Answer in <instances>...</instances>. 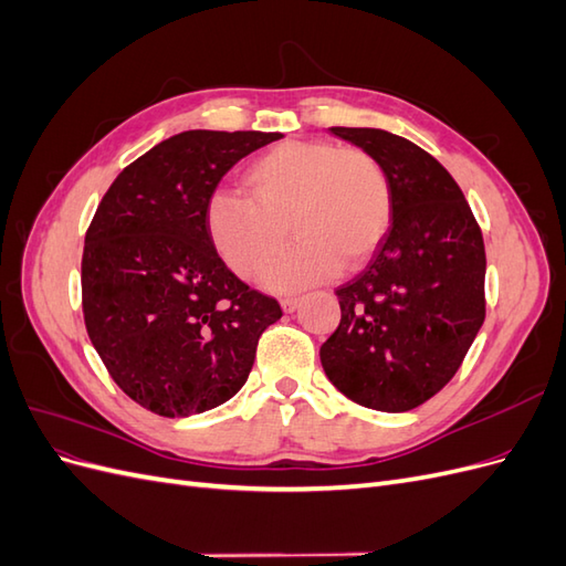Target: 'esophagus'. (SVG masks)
Here are the masks:
<instances>
[{"label": "esophagus", "mask_w": 566, "mask_h": 566, "mask_svg": "<svg viewBox=\"0 0 566 566\" xmlns=\"http://www.w3.org/2000/svg\"><path fill=\"white\" fill-rule=\"evenodd\" d=\"M302 304V297H283L281 300V306H283V312H295L297 310V306Z\"/></svg>", "instance_id": "34e87169"}]
</instances>
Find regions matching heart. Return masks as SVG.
Here are the masks:
<instances>
[{
    "label": "heart",
    "mask_w": 566,
    "mask_h": 566,
    "mask_svg": "<svg viewBox=\"0 0 566 566\" xmlns=\"http://www.w3.org/2000/svg\"><path fill=\"white\" fill-rule=\"evenodd\" d=\"M248 193L219 188L205 208L208 235L231 271L254 279L293 230L301 243L264 271L273 290H297L364 266L391 224V184L368 150L285 142L245 172ZM291 230L286 231V224Z\"/></svg>",
    "instance_id": "obj_1"
}]
</instances>
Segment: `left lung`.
Masks as SVG:
<instances>
[{"label": "left lung", "instance_id": "left-lung-1", "mask_svg": "<svg viewBox=\"0 0 566 566\" xmlns=\"http://www.w3.org/2000/svg\"><path fill=\"white\" fill-rule=\"evenodd\" d=\"M331 132L378 158L394 210L368 266L335 290L342 316L321 364L358 406L403 413L451 382L482 328V229L449 169L413 142L373 127Z\"/></svg>", "mask_w": 566, "mask_h": 566}]
</instances>
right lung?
<instances>
[{
	"label": "right lung",
	"mask_w": 566,
	"mask_h": 566,
	"mask_svg": "<svg viewBox=\"0 0 566 566\" xmlns=\"http://www.w3.org/2000/svg\"><path fill=\"white\" fill-rule=\"evenodd\" d=\"M279 132L191 129L115 177L84 235L82 314L132 401L163 418L217 408L241 389L281 304L217 254L205 208L221 177Z\"/></svg>",
	"instance_id": "1"
}]
</instances>
